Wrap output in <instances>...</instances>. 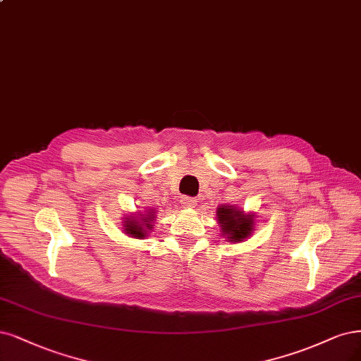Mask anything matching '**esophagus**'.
I'll list each match as a JSON object with an SVG mask.
<instances>
[{"mask_svg": "<svg viewBox=\"0 0 361 361\" xmlns=\"http://www.w3.org/2000/svg\"><path fill=\"white\" fill-rule=\"evenodd\" d=\"M180 204L183 207H195L197 206V200L195 198H191V197H183L180 200Z\"/></svg>", "mask_w": 361, "mask_h": 361, "instance_id": "34e87169", "label": "esophagus"}]
</instances>
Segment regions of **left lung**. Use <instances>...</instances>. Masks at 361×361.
<instances>
[{
    "mask_svg": "<svg viewBox=\"0 0 361 361\" xmlns=\"http://www.w3.org/2000/svg\"><path fill=\"white\" fill-rule=\"evenodd\" d=\"M255 215L245 212L234 204H221L216 207V221L222 238L227 242L240 243L250 239L255 230Z\"/></svg>",
    "mask_w": 361,
    "mask_h": 361,
    "instance_id": "left-lung-1",
    "label": "left lung"
}]
</instances>
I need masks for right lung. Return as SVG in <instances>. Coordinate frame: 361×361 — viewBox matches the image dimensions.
Listing matches in <instances>:
<instances>
[{"instance_id": "1", "label": "right lung", "mask_w": 361, "mask_h": 361, "mask_svg": "<svg viewBox=\"0 0 361 361\" xmlns=\"http://www.w3.org/2000/svg\"><path fill=\"white\" fill-rule=\"evenodd\" d=\"M157 212L158 210L149 207L143 212L140 210V212L126 215L122 221V231L133 239H146L154 228Z\"/></svg>"}]
</instances>
